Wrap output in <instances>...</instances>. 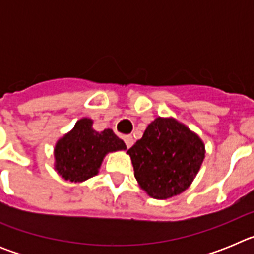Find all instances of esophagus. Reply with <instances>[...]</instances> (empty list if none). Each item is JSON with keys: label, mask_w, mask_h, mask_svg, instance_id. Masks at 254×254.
Wrapping results in <instances>:
<instances>
[{"label": "esophagus", "mask_w": 254, "mask_h": 254, "mask_svg": "<svg viewBox=\"0 0 254 254\" xmlns=\"http://www.w3.org/2000/svg\"><path fill=\"white\" fill-rule=\"evenodd\" d=\"M123 141H125L126 146L127 147H131L132 145H133V137H132V136H125V137H123Z\"/></svg>", "instance_id": "obj_1"}]
</instances>
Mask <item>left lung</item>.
<instances>
[{"instance_id":"left-lung-1","label":"left lung","mask_w":254,"mask_h":254,"mask_svg":"<svg viewBox=\"0 0 254 254\" xmlns=\"http://www.w3.org/2000/svg\"><path fill=\"white\" fill-rule=\"evenodd\" d=\"M138 185L152 198L165 199L187 190L205 159V145L174 118H156L128 149Z\"/></svg>"}]
</instances>
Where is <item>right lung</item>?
<instances>
[{
    "mask_svg": "<svg viewBox=\"0 0 254 254\" xmlns=\"http://www.w3.org/2000/svg\"><path fill=\"white\" fill-rule=\"evenodd\" d=\"M118 150L126 145L112 129L96 132L93 121L82 118L56 143V170L66 181L84 182L98 174L108 152Z\"/></svg>",
    "mask_w": 254,
    "mask_h": 254,
    "instance_id": "obj_1",
    "label": "right lung"
}]
</instances>
